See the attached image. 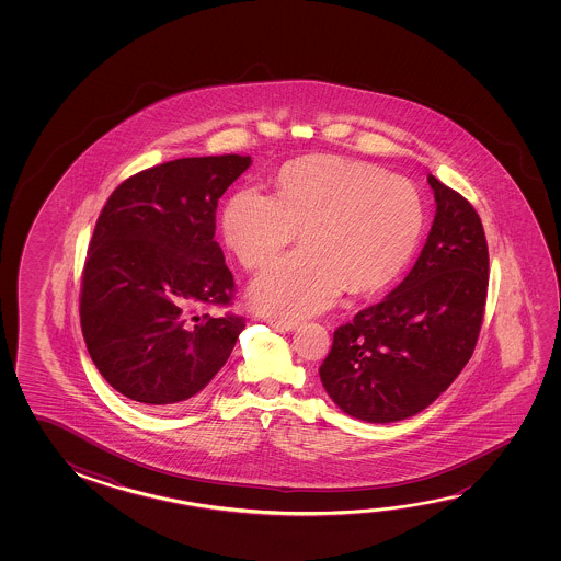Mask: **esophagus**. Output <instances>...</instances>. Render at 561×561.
Listing matches in <instances>:
<instances>
[{
  "instance_id": "esophagus-1",
  "label": "esophagus",
  "mask_w": 561,
  "mask_h": 561,
  "mask_svg": "<svg viewBox=\"0 0 561 561\" xmlns=\"http://www.w3.org/2000/svg\"><path fill=\"white\" fill-rule=\"evenodd\" d=\"M267 324L274 327L277 331H294L295 327H297V321H294V319H276V317H272V319H267Z\"/></svg>"
}]
</instances>
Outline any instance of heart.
<instances>
[{"label":"heart","instance_id":"heart-1","mask_svg":"<svg viewBox=\"0 0 561 561\" xmlns=\"http://www.w3.org/2000/svg\"><path fill=\"white\" fill-rule=\"evenodd\" d=\"M424 227L423 199L409 180L366 162L309 158L285 165L276 195L244 187L222 211V239L249 270L267 266L250 304L276 319L329 309L344 287L371 294L391 284L414 254Z\"/></svg>","mask_w":561,"mask_h":561}]
</instances>
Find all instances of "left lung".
<instances>
[{
  "mask_svg": "<svg viewBox=\"0 0 561 561\" xmlns=\"http://www.w3.org/2000/svg\"><path fill=\"white\" fill-rule=\"evenodd\" d=\"M436 215L413 270L383 301L334 331L319 368L344 413L396 423L421 413L451 386L478 344L489 250L473 205L428 175Z\"/></svg>",
  "mask_w": 561,
  "mask_h": 561,
  "instance_id": "left-lung-1",
  "label": "left lung"
}]
</instances>
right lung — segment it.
Instances as JSON below:
<instances>
[{
    "label": "right lung",
    "mask_w": 561,
    "mask_h": 561,
    "mask_svg": "<svg viewBox=\"0 0 561 561\" xmlns=\"http://www.w3.org/2000/svg\"><path fill=\"white\" fill-rule=\"evenodd\" d=\"M250 157L180 158L130 175L95 222L80 289L88 352L121 396L165 409L197 396L227 364L244 319L211 317L234 279L215 213Z\"/></svg>",
    "instance_id": "add662e5"
}]
</instances>
